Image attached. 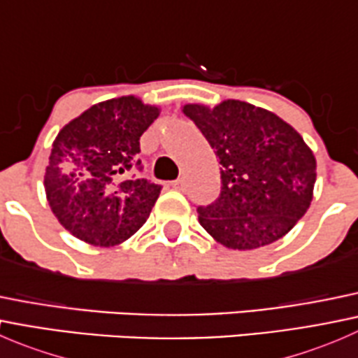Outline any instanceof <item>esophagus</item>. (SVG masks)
Wrapping results in <instances>:
<instances>
[{
	"label": "esophagus",
	"mask_w": 358,
	"mask_h": 358,
	"mask_svg": "<svg viewBox=\"0 0 358 358\" xmlns=\"http://www.w3.org/2000/svg\"><path fill=\"white\" fill-rule=\"evenodd\" d=\"M171 187L175 190H183V187H185V180H183V178L175 180V182H171Z\"/></svg>",
	"instance_id": "1"
}]
</instances>
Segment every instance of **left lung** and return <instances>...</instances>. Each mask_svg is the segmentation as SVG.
<instances>
[{"label":"left lung","mask_w":358,"mask_h":358,"mask_svg":"<svg viewBox=\"0 0 358 358\" xmlns=\"http://www.w3.org/2000/svg\"><path fill=\"white\" fill-rule=\"evenodd\" d=\"M182 110L222 164L220 197L197 209L202 229L239 251L282 239L313 199L317 161L303 136L273 112L241 100Z\"/></svg>","instance_id":"8db88e82"}]
</instances>
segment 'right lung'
<instances>
[{
	"mask_svg": "<svg viewBox=\"0 0 358 358\" xmlns=\"http://www.w3.org/2000/svg\"><path fill=\"white\" fill-rule=\"evenodd\" d=\"M157 106L135 95L99 102L55 136L45 171L46 201L60 225L92 246L124 243L142 229L161 187L136 178L140 136Z\"/></svg>",
	"mask_w": 358,
	"mask_h": 358,
	"instance_id": "1",
	"label": "right lung"
}]
</instances>
